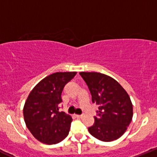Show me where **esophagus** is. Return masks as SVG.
Returning <instances> with one entry per match:
<instances>
[{
    "instance_id": "esophagus-1",
    "label": "esophagus",
    "mask_w": 157,
    "mask_h": 157,
    "mask_svg": "<svg viewBox=\"0 0 157 157\" xmlns=\"http://www.w3.org/2000/svg\"><path fill=\"white\" fill-rule=\"evenodd\" d=\"M75 117H77V118H82V117H83V115H79V114H76Z\"/></svg>"
}]
</instances>
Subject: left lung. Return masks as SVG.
Returning <instances> with one entry per match:
<instances>
[{
    "instance_id": "1",
    "label": "left lung",
    "mask_w": 157,
    "mask_h": 157,
    "mask_svg": "<svg viewBox=\"0 0 157 157\" xmlns=\"http://www.w3.org/2000/svg\"><path fill=\"white\" fill-rule=\"evenodd\" d=\"M92 96L99 105L94 125L88 128L97 139L110 142L121 137L133 118V105L127 91L117 80L103 74L80 72Z\"/></svg>"
}]
</instances>
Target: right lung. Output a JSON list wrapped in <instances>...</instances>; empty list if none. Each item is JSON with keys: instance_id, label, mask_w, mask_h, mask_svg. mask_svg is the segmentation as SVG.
<instances>
[{"instance_id": "right-lung-1", "label": "right lung", "mask_w": 157, "mask_h": 157, "mask_svg": "<svg viewBox=\"0 0 157 157\" xmlns=\"http://www.w3.org/2000/svg\"><path fill=\"white\" fill-rule=\"evenodd\" d=\"M77 72H57L44 78L29 94L24 106L27 127L37 140L56 144L68 135L72 117L60 112L65 85Z\"/></svg>"}]
</instances>
